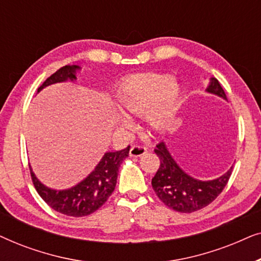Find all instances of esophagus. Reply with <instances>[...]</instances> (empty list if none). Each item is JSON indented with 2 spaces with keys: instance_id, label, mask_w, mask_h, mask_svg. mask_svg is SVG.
I'll list each match as a JSON object with an SVG mask.
<instances>
[{
  "instance_id": "1",
  "label": "esophagus",
  "mask_w": 261,
  "mask_h": 261,
  "mask_svg": "<svg viewBox=\"0 0 261 261\" xmlns=\"http://www.w3.org/2000/svg\"><path fill=\"white\" fill-rule=\"evenodd\" d=\"M147 152V148L144 147L141 145H134L132 146L130 151H129V155L133 156V158H138V156H141L142 154Z\"/></svg>"
}]
</instances>
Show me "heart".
Listing matches in <instances>:
<instances>
[{
  "label": "heart",
  "instance_id": "b5f03b06",
  "mask_svg": "<svg viewBox=\"0 0 261 261\" xmlns=\"http://www.w3.org/2000/svg\"><path fill=\"white\" fill-rule=\"evenodd\" d=\"M116 102L132 115L146 113V121L153 129L159 130L172 122L179 108L180 90L173 78L162 73H141L126 78L115 92ZM121 127H129L126 116H119Z\"/></svg>",
  "mask_w": 261,
  "mask_h": 261
}]
</instances>
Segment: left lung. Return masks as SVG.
Instances as JSON below:
<instances>
[{"label":"left lung","mask_w":261,"mask_h":261,"mask_svg":"<svg viewBox=\"0 0 261 261\" xmlns=\"http://www.w3.org/2000/svg\"><path fill=\"white\" fill-rule=\"evenodd\" d=\"M206 92L227 99L216 78H210ZM160 159V166L152 178V187L160 201L179 213H194L209 205L226 187L233 166L222 176L212 180H201L185 172L178 165L164 141L154 149Z\"/></svg>","instance_id":"left-lung-1"}]
</instances>
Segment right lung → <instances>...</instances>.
<instances>
[{
  "mask_svg": "<svg viewBox=\"0 0 261 261\" xmlns=\"http://www.w3.org/2000/svg\"><path fill=\"white\" fill-rule=\"evenodd\" d=\"M81 70L78 65H65L46 80L38 92L48 85L63 82H74L76 74ZM129 146L116 152H106L95 169L81 180L80 183L63 190H56L42 184L35 173L31 170L32 180L40 197L53 210L67 216L82 217L90 215L105 204L109 196L113 194L116 185L117 174L121 164L128 156Z\"/></svg>",
  "mask_w": 261,
  "mask_h": 261,
  "instance_id": "obj_1",
  "label": "right lung"
}]
</instances>
